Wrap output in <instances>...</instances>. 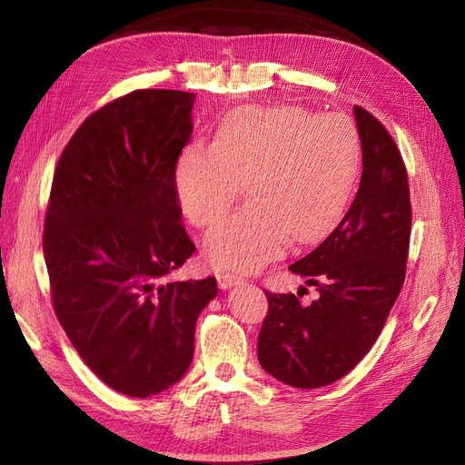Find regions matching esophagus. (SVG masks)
<instances>
[{
    "mask_svg": "<svg viewBox=\"0 0 465 465\" xmlns=\"http://www.w3.org/2000/svg\"><path fill=\"white\" fill-rule=\"evenodd\" d=\"M242 281L244 279L241 275H234V273H219L217 275V283L221 289H231L234 285H241Z\"/></svg>",
    "mask_w": 465,
    "mask_h": 465,
    "instance_id": "esophagus-1",
    "label": "esophagus"
}]
</instances>
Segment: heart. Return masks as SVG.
Returning <instances> with one entry per match:
<instances>
[{
    "mask_svg": "<svg viewBox=\"0 0 465 465\" xmlns=\"http://www.w3.org/2000/svg\"><path fill=\"white\" fill-rule=\"evenodd\" d=\"M361 139L343 114L301 106H248L223 122L215 145L195 142L176 166V192L195 227H213L248 184L250 203L211 231L205 256L217 267L256 272L291 238L330 234L353 200Z\"/></svg>",
    "mask_w": 465,
    "mask_h": 465,
    "instance_id": "1",
    "label": "heart"
}]
</instances>
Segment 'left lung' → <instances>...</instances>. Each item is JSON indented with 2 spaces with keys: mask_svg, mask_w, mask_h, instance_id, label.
<instances>
[{
  "mask_svg": "<svg viewBox=\"0 0 465 465\" xmlns=\"http://www.w3.org/2000/svg\"><path fill=\"white\" fill-rule=\"evenodd\" d=\"M362 174L341 223L311 254L289 265L314 285L312 304L267 292L258 333L265 372L292 388H322L353 371L382 331L403 287L411 202L401 153L369 110L353 108Z\"/></svg>",
  "mask_w": 465,
  "mask_h": 465,
  "instance_id": "left-lung-1",
  "label": "left lung"
}]
</instances>
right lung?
I'll return each mask as SVG.
<instances>
[{
	"instance_id": "obj_1",
	"label": "right lung",
	"mask_w": 465,
	"mask_h": 465,
	"mask_svg": "<svg viewBox=\"0 0 465 465\" xmlns=\"http://www.w3.org/2000/svg\"><path fill=\"white\" fill-rule=\"evenodd\" d=\"M195 94L139 89L83 122L55 166L45 219L54 312L87 367L124 396L176 384L193 359L215 277L171 281L195 244L176 163Z\"/></svg>"
}]
</instances>
